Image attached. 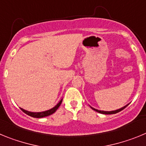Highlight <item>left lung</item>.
<instances>
[{"label": "left lung", "mask_w": 146, "mask_h": 146, "mask_svg": "<svg viewBox=\"0 0 146 146\" xmlns=\"http://www.w3.org/2000/svg\"><path fill=\"white\" fill-rule=\"evenodd\" d=\"M127 106H128V104H127V105H126V106L123 107V108H121V109L116 110H113V111H103V110H96V109H95V108H93L92 107H91V108H92V109L94 110H95V111L98 112V113H102V114H107V115H108V114H115V113H118V112L121 111V110H123L125 108H126V107H127Z\"/></svg>", "instance_id": "1"}]
</instances>
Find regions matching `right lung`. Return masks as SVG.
<instances>
[{
	"label": "right lung",
	"instance_id": "1",
	"mask_svg": "<svg viewBox=\"0 0 146 146\" xmlns=\"http://www.w3.org/2000/svg\"><path fill=\"white\" fill-rule=\"evenodd\" d=\"M62 100H63V99H61V100H60V101L58 103V104H56L55 107H54V108H52V109L48 110H47V111L38 112V113H33V112L27 111V110L23 109V108H20V109H21L22 111L24 112L25 114L28 115H30V116L33 117V118H43V117L48 116V115H52V113H55V112L57 110L58 108L60 107V104H61V102H62Z\"/></svg>",
	"mask_w": 146,
	"mask_h": 146
}]
</instances>
